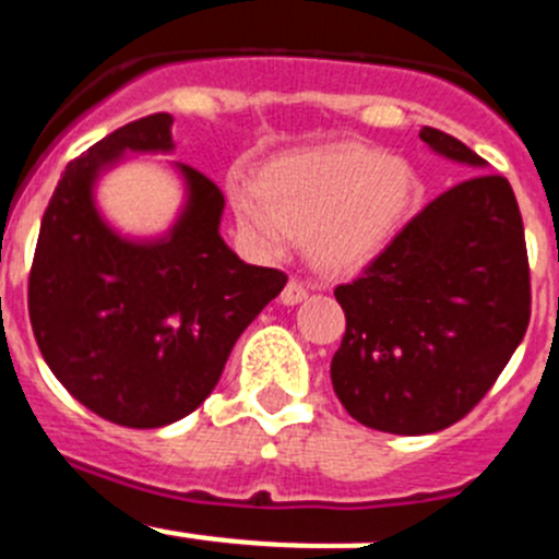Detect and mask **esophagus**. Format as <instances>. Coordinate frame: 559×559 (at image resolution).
Masks as SVG:
<instances>
[{
  "instance_id": "1",
  "label": "esophagus",
  "mask_w": 559,
  "mask_h": 559,
  "mask_svg": "<svg viewBox=\"0 0 559 559\" xmlns=\"http://www.w3.org/2000/svg\"><path fill=\"white\" fill-rule=\"evenodd\" d=\"M308 297V289L300 284V281H289V284L284 286V292H281V302L284 306H297V302H302Z\"/></svg>"
}]
</instances>
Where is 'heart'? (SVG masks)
<instances>
[{"label": "heart", "instance_id": "1", "mask_svg": "<svg viewBox=\"0 0 559 559\" xmlns=\"http://www.w3.org/2000/svg\"><path fill=\"white\" fill-rule=\"evenodd\" d=\"M420 191L404 158L362 142H328L267 160L253 188H229V202L257 248L275 253L289 237H306L313 267L346 278L388 251Z\"/></svg>", "mask_w": 559, "mask_h": 559}]
</instances>
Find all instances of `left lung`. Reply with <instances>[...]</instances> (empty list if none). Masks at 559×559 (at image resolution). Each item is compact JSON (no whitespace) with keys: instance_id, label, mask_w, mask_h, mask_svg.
I'll use <instances>...</instances> for the list:
<instances>
[{"instance_id":"obj_1","label":"left lung","mask_w":559,"mask_h":559,"mask_svg":"<svg viewBox=\"0 0 559 559\" xmlns=\"http://www.w3.org/2000/svg\"><path fill=\"white\" fill-rule=\"evenodd\" d=\"M431 153L475 169L395 235L352 284L335 289L346 333L333 390L357 424L431 435L462 420L495 384L530 324L522 213L506 177L437 128Z\"/></svg>"}]
</instances>
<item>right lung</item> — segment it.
<instances>
[{"label": "right lung", "mask_w": 559, "mask_h": 559, "mask_svg": "<svg viewBox=\"0 0 559 559\" xmlns=\"http://www.w3.org/2000/svg\"><path fill=\"white\" fill-rule=\"evenodd\" d=\"M171 114L114 130L70 160L48 202L29 273L43 360L75 401L128 429L191 415L218 384L242 330L286 275L246 264L221 237L224 193L186 164L175 224L158 237L114 229L95 188L124 155H169Z\"/></svg>", "instance_id": "obj_1"}]
</instances>
